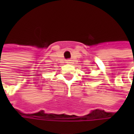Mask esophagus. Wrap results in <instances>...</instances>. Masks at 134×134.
Wrapping results in <instances>:
<instances>
[{
  "instance_id": "1",
  "label": "esophagus",
  "mask_w": 134,
  "mask_h": 134,
  "mask_svg": "<svg viewBox=\"0 0 134 134\" xmlns=\"http://www.w3.org/2000/svg\"><path fill=\"white\" fill-rule=\"evenodd\" d=\"M66 63H70V60H67Z\"/></svg>"
}]
</instances>
